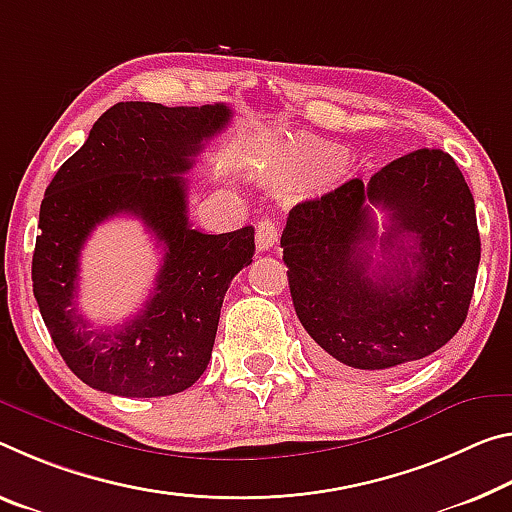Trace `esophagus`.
Returning a JSON list of instances; mask_svg holds the SVG:
<instances>
[{
	"label": "esophagus",
	"mask_w": 512,
	"mask_h": 512,
	"mask_svg": "<svg viewBox=\"0 0 512 512\" xmlns=\"http://www.w3.org/2000/svg\"><path fill=\"white\" fill-rule=\"evenodd\" d=\"M280 237V225L273 221V218H262L257 223V248L259 250H269L278 243Z\"/></svg>",
	"instance_id": "obj_1"
}]
</instances>
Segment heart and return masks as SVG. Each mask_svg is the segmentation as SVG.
I'll return each mask as SVG.
<instances>
[{
  "label": "heart",
  "mask_w": 512,
  "mask_h": 512,
  "mask_svg": "<svg viewBox=\"0 0 512 512\" xmlns=\"http://www.w3.org/2000/svg\"><path fill=\"white\" fill-rule=\"evenodd\" d=\"M342 159L335 145L314 136H296L278 152L275 168L287 182H312Z\"/></svg>",
  "instance_id": "heart-1"
}]
</instances>
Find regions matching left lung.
<instances>
[{
  "instance_id": "obj_1",
  "label": "left lung",
  "mask_w": 512,
  "mask_h": 512,
  "mask_svg": "<svg viewBox=\"0 0 512 512\" xmlns=\"http://www.w3.org/2000/svg\"><path fill=\"white\" fill-rule=\"evenodd\" d=\"M371 206L390 223L380 240ZM383 263L372 259L375 243ZM291 300L335 367H412L467 319L481 262L472 191L451 154L421 148L289 212L280 239Z\"/></svg>"
}]
</instances>
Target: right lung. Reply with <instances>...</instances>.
I'll list each match as a JSON object with an SVG mask.
<instances>
[{
	"label": "right lung",
	"instance_id": "right-lung-1",
	"mask_svg": "<svg viewBox=\"0 0 512 512\" xmlns=\"http://www.w3.org/2000/svg\"><path fill=\"white\" fill-rule=\"evenodd\" d=\"M230 118L225 104L118 102L45 189L34 296L61 358L93 389L152 399L184 392L205 373L225 291L253 262L255 227L193 230L184 173ZM120 213L144 221L165 259L144 310L125 327L93 331L74 305L78 255L94 227Z\"/></svg>",
	"mask_w": 512,
	"mask_h": 512
}]
</instances>
